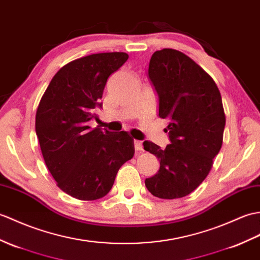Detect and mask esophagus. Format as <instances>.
<instances>
[{"label": "esophagus", "instance_id": "obj_1", "mask_svg": "<svg viewBox=\"0 0 260 260\" xmlns=\"http://www.w3.org/2000/svg\"><path fill=\"white\" fill-rule=\"evenodd\" d=\"M134 147H135V150H143V143L141 141H134Z\"/></svg>", "mask_w": 260, "mask_h": 260}]
</instances>
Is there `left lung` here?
Here are the masks:
<instances>
[{"label":"left lung","instance_id":"obj_1","mask_svg":"<svg viewBox=\"0 0 260 260\" xmlns=\"http://www.w3.org/2000/svg\"><path fill=\"white\" fill-rule=\"evenodd\" d=\"M148 77L158 95V116L168 120L171 144L161 149L143 143L159 160V171L145 185L158 198H182L207 177L220 150L226 123L220 92L212 76L173 48L153 54Z\"/></svg>","mask_w":260,"mask_h":260}]
</instances>
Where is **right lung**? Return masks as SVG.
<instances>
[{"instance_id":"obj_1","label":"right lung","mask_w":260,"mask_h":260,"mask_svg":"<svg viewBox=\"0 0 260 260\" xmlns=\"http://www.w3.org/2000/svg\"><path fill=\"white\" fill-rule=\"evenodd\" d=\"M123 52L99 53L77 58L59 70L41 99L35 131L42 155L57 186L66 194L95 201L108 194L116 174L134 156L127 133L110 132L88 122L107 78L127 61Z\"/></svg>"}]
</instances>
